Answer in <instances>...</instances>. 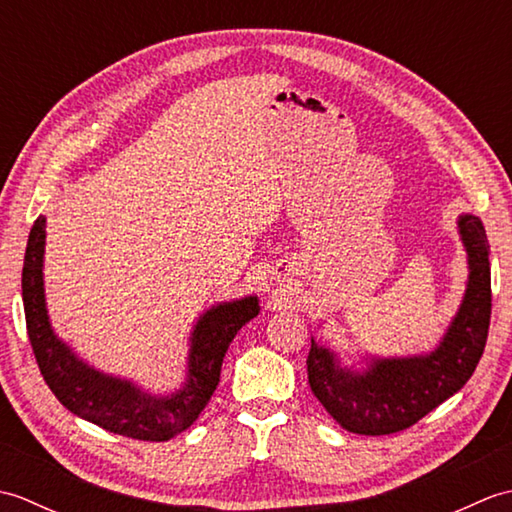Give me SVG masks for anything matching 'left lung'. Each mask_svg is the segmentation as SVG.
Here are the masks:
<instances>
[{
	"label": "left lung",
	"mask_w": 512,
	"mask_h": 512,
	"mask_svg": "<svg viewBox=\"0 0 512 512\" xmlns=\"http://www.w3.org/2000/svg\"><path fill=\"white\" fill-rule=\"evenodd\" d=\"M458 233L469 277L460 308L433 350L411 356H369L363 367H354L341 363L332 347L312 336L308 383L343 429L358 436H387L407 429L458 394L475 372L491 323V262L480 217L462 213Z\"/></svg>",
	"instance_id": "obj_1"
}]
</instances>
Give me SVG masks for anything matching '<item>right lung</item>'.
I'll return each instance as SVG.
<instances>
[{
  "mask_svg": "<svg viewBox=\"0 0 512 512\" xmlns=\"http://www.w3.org/2000/svg\"><path fill=\"white\" fill-rule=\"evenodd\" d=\"M43 255H46V217L39 215L28 235L21 299H24L28 339L41 376L61 405L74 416L99 424L105 431L134 440L165 442L189 429L220 383V369L228 345L242 325L259 314L257 295L222 301L204 310L189 336L184 383L169 394H154L134 380L105 374L85 363L68 343L59 339L46 306Z\"/></svg>",
  "mask_w": 512,
  "mask_h": 512,
  "instance_id": "add662e5",
  "label": "right lung"
}]
</instances>
